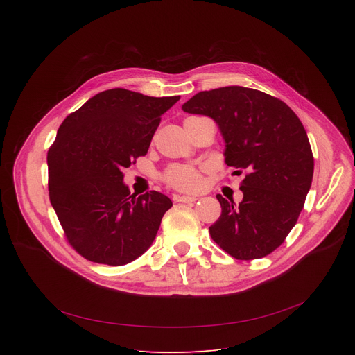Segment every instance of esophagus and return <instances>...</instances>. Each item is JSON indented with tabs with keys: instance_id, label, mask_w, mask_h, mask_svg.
Listing matches in <instances>:
<instances>
[{
	"instance_id": "1",
	"label": "esophagus",
	"mask_w": 355,
	"mask_h": 355,
	"mask_svg": "<svg viewBox=\"0 0 355 355\" xmlns=\"http://www.w3.org/2000/svg\"><path fill=\"white\" fill-rule=\"evenodd\" d=\"M196 196H185V195H174L175 202H181V204H189V202H195Z\"/></svg>"
}]
</instances>
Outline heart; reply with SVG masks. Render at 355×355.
Instances as JSON below:
<instances>
[{
    "mask_svg": "<svg viewBox=\"0 0 355 355\" xmlns=\"http://www.w3.org/2000/svg\"><path fill=\"white\" fill-rule=\"evenodd\" d=\"M164 181L180 191H196L200 184V170L193 166H174L168 168L164 175Z\"/></svg>",
    "mask_w": 355,
    "mask_h": 355,
    "instance_id": "b5f03b06",
    "label": "heart"
}]
</instances>
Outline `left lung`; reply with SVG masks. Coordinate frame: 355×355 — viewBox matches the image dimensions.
<instances>
[{
  "label": "left lung",
  "instance_id": "obj_1",
  "mask_svg": "<svg viewBox=\"0 0 355 355\" xmlns=\"http://www.w3.org/2000/svg\"><path fill=\"white\" fill-rule=\"evenodd\" d=\"M212 118L225 139V162L233 174L245 170L236 207L220 193L222 214L211 237L236 260L263 259L296 225L313 178V155L305 128L281 99L230 85L200 91L182 105Z\"/></svg>",
  "mask_w": 355,
  "mask_h": 355
}]
</instances>
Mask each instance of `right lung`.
<instances>
[{"label": "right lung", "instance_id": "add662e5", "mask_svg": "<svg viewBox=\"0 0 355 355\" xmlns=\"http://www.w3.org/2000/svg\"><path fill=\"white\" fill-rule=\"evenodd\" d=\"M178 99L112 88L60 125L47 151L49 196L67 241L84 259L123 266L153 243L173 202L157 191L130 193L121 170L146 156L162 115Z\"/></svg>", "mask_w": 355, "mask_h": 355}]
</instances>
